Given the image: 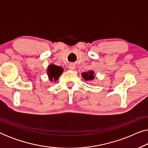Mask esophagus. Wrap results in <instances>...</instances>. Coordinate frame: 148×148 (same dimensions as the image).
<instances>
[{
	"label": "esophagus",
	"mask_w": 148,
	"mask_h": 148,
	"mask_svg": "<svg viewBox=\"0 0 148 148\" xmlns=\"http://www.w3.org/2000/svg\"><path fill=\"white\" fill-rule=\"evenodd\" d=\"M69 68L70 70H74L75 68V64H70L69 65Z\"/></svg>",
	"instance_id": "34e87169"
}]
</instances>
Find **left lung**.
Masks as SVG:
<instances>
[{
    "label": "left lung",
    "instance_id": "left-lung-1",
    "mask_svg": "<svg viewBox=\"0 0 148 148\" xmlns=\"http://www.w3.org/2000/svg\"><path fill=\"white\" fill-rule=\"evenodd\" d=\"M82 75L86 81H92L94 79V73L92 71H89L88 72L82 73Z\"/></svg>",
    "mask_w": 148,
    "mask_h": 148
}]
</instances>
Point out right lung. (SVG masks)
<instances>
[{"instance_id": "1", "label": "right lung", "mask_w": 148, "mask_h": 148, "mask_svg": "<svg viewBox=\"0 0 148 148\" xmlns=\"http://www.w3.org/2000/svg\"><path fill=\"white\" fill-rule=\"evenodd\" d=\"M62 72H63V69L59 66L54 65V64H50L48 66L47 69L48 76L51 82L58 80V77L62 73Z\"/></svg>"}]
</instances>
